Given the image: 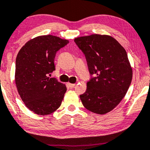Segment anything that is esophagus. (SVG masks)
Instances as JSON below:
<instances>
[{
	"instance_id": "obj_1",
	"label": "esophagus",
	"mask_w": 150,
	"mask_h": 150,
	"mask_svg": "<svg viewBox=\"0 0 150 150\" xmlns=\"http://www.w3.org/2000/svg\"><path fill=\"white\" fill-rule=\"evenodd\" d=\"M68 85H69V86L70 87V88H74V87L75 86V83H68Z\"/></svg>"
}]
</instances>
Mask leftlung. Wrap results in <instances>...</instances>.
Here are the masks:
<instances>
[{"label": "left lung", "instance_id": "left-lung-1", "mask_svg": "<svg viewBox=\"0 0 150 150\" xmlns=\"http://www.w3.org/2000/svg\"><path fill=\"white\" fill-rule=\"evenodd\" d=\"M74 41L86 56L90 74L95 75L87 83L80 99L88 110L105 115L121 102L132 80L126 50L108 35L92 34Z\"/></svg>", "mask_w": 150, "mask_h": 150}]
</instances>
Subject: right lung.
<instances>
[{
    "label": "right lung",
    "mask_w": 150,
    "mask_h": 150,
    "mask_svg": "<svg viewBox=\"0 0 150 150\" xmlns=\"http://www.w3.org/2000/svg\"><path fill=\"white\" fill-rule=\"evenodd\" d=\"M68 43V40L55 35H40L27 42L17 54L15 80L18 93L35 114L50 115L61 105L65 84L48 75L55 70L56 53Z\"/></svg>",
    "instance_id": "obj_1"
}]
</instances>
